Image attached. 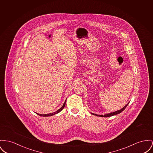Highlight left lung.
I'll use <instances>...</instances> for the list:
<instances>
[{
  "label": "left lung",
  "instance_id": "obj_1",
  "mask_svg": "<svg viewBox=\"0 0 153 153\" xmlns=\"http://www.w3.org/2000/svg\"><path fill=\"white\" fill-rule=\"evenodd\" d=\"M128 104L129 103H128L125 106H124L122 108H121V110H118V111H115V112H111V113H109V114H105V115H97V114H93V113H92L93 115H96V116H98V117H111V116H113V115H117V114H120V113H121V112L123 111L125 108H126V107H127V105H128Z\"/></svg>",
  "mask_w": 153,
  "mask_h": 153
}]
</instances>
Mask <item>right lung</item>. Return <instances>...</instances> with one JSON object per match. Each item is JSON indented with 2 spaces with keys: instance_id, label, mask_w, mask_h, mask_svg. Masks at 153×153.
Listing matches in <instances>:
<instances>
[{
  "instance_id": "add662e5",
  "label": "right lung",
  "mask_w": 153,
  "mask_h": 153,
  "mask_svg": "<svg viewBox=\"0 0 153 153\" xmlns=\"http://www.w3.org/2000/svg\"><path fill=\"white\" fill-rule=\"evenodd\" d=\"M65 102H66V100L65 101L64 104L62 105V106L61 107V108H60L59 110H58L57 111H56V112H53V113H50V114H38V113H36V114H37L38 115H40V116H42V117H51V116H52V115H55V114H56L60 112L61 110L64 108L65 105Z\"/></svg>"
}]
</instances>
